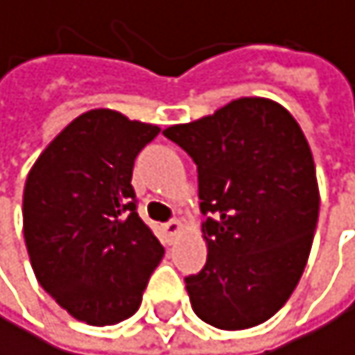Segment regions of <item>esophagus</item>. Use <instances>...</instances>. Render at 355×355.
Wrapping results in <instances>:
<instances>
[{
    "label": "esophagus",
    "mask_w": 355,
    "mask_h": 355,
    "mask_svg": "<svg viewBox=\"0 0 355 355\" xmlns=\"http://www.w3.org/2000/svg\"><path fill=\"white\" fill-rule=\"evenodd\" d=\"M164 230H166V234L168 236H179L181 234V232H183V223L179 221V219H172V221H168L166 225H164Z\"/></svg>",
    "instance_id": "esophagus-1"
}]
</instances>
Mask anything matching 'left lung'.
<instances>
[{
    "mask_svg": "<svg viewBox=\"0 0 355 355\" xmlns=\"http://www.w3.org/2000/svg\"><path fill=\"white\" fill-rule=\"evenodd\" d=\"M198 166L207 266L185 279L196 315L221 330L264 324L306 266L320 215L311 146L266 98H241L164 130Z\"/></svg>",
    "mask_w": 355,
    "mask_h": 355,
    "instance_id": "obj_1",
    "label": "left lung"
}]
</instances>
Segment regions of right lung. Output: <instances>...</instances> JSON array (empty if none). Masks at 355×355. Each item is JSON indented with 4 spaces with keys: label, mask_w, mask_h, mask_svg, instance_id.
Segmentation results:
<instances>
[{
    "label": "right lung",
    "mask_w": 355,
    "mask_h": 355,
    "mask_svg": "<svg viewBox=\"0 0 355 355\" xmlns=\"http://www.w3.org/2000/svg\"><path fill=\"white\" fill-rule=\"evenodd\" d=\"M159 134L108 108L76 116L27 174L23 234L37 283L72 318H132L164 247L136 213L134 159Z\"/></svg>",
    "instance_id": "add662e5"
}]
</instances>
